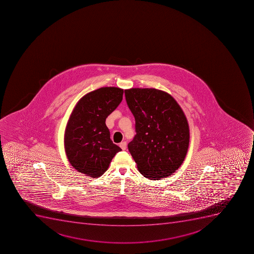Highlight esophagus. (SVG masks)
I'll list each match as a JSON object with an SVG mask.
<instances>
[{
    "label": "esophagus",
    "mask_w": 254,
    "mask_h": 254,
    "mask_svg": "<svg viewBox=\"0 0 254 254\" xmlns=\"http://www.w3.org/2000/svg\"><path fill=\"white\" fill-rule=\"evenodd\" d=\"M126 146H127V143H126V141H122L120 143V147L122 148V150H126Z\"/></svg>",
    "instance_id": "esophagus-1"
}]
</instances>
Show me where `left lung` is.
I'll list each match as a JSON object with an SVG mask.
<instances>
[{"label": "left lung", "mask_w": 254, "mask_h": 254, "mask_svg": "<svg viewBox=\"0 0 254 254\" xmlns=\"http://www.w3.org/2000/svg\"><path fill=\"white\" fill-rule=\"evenodd\" d=\"M134 117L136 135L128 149L138 171L150 180L173 174L187 155L190 128L176 99L155 88L125 90Z\"/></svg>", "instance_id": "1"}]
</instances>
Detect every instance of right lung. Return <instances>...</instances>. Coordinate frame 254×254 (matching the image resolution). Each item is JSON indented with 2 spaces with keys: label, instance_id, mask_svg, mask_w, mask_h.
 Here are the masks:
<instances>
[{
  "label": "right lung",
  "instance_id": "add662e5",
  "mask_svg": "<svg viewBox=\"0 0 254 254\" xmlns=\"http://www.w3.org/2000/svg\"><path fill=\"white\" fill-rule=\"evenodd\" d=\"M123 89L101 87L78 100L67 122L64 145L67 159L77 172L92 178L108 170L122 149L113 143L107 117L123 99Z\"/></svg>",
  "mask_w": 254,
  "mask_h": 254
}]
</instances>
